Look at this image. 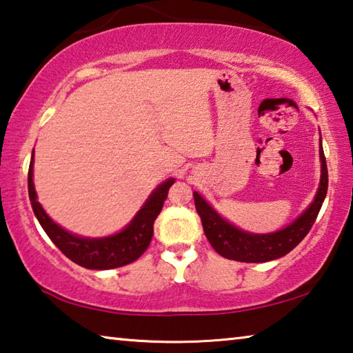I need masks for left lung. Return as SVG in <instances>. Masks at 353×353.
<instances>
[{"mask_svg":"<svg viewBox=\"0 0 353 353\" xmlns=\"http://www.w3.org/2000/svg\"><path fill=\"white\" fill-rule=\"evenodd\" d=\"M321 141V140H319ZM321 159V181L314 199L305 212L283 229L271 234H252L234 225L224 219L208 202L202 198L198 191H193L194 205L204 227V234L210 241L212 248L224 259L243 261V263H265L280 259V256L291 252L312 229L318 213L325 199L328 187V172L325 155L319 143Z\"/></svg>","mask_w":353,"mask_h":353,"instance_id":"8db88e82","label":"left lung"}]
</instances>
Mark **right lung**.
<instances>
[{"instance_id": "obj_1", "label": "right lung", "mask_w": 353, "mask_h": 353, "mask_svg": "<svg viewBox=\"0 0 353 353\" xmlns=\"http://www.w3.org/2000/svg\"><path fill=\"white\" fill-rule=\"evenodd\" d=\"M176 182L174 177L166 179L155 188L145 204L137 212L132 221L117 234L101 238L79 236L65 230L54 223L37 201L34 187V152L29 163L28 191L35 218L43 227L51 241L76 265L87 270H113L135 261L148 249L154 235V221L162 212L168 190Z\"/></svg>"}]
</instances>
